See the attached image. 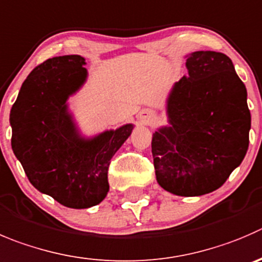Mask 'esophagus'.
I'll use <instances>...</instances> for the list:
<instances>
[{"mask_svg": "<svg viewBox=\"0 0 262 262\" xmlns=\"http://www.w3.org/2000/svg\"><path fill=\"white\" fill-rule=\"evenodd\" d=\"M140 118H141V121L148 122L149 119L151 118V114L150 113H146V112H141V113H140Z\"/></svg>", "mask_w": 262, "mask_h": 262, "instance_id": "esophagus-1", "label": "esophagus"}]
</instances>
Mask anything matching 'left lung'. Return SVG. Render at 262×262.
Segmentation results:
<instances>
[{"mask_svg": "<svg viewBox=\"0 0 262 262\" xmlns=\"http://www.w3.org/2000/svg\"><path fill=\"white\" fill-rule=\"evenodd\" d=\"M186 68L167 100L171 126L153 134L151 154L164 190L195 196L220 188L242 163L251 113L245 83L225 54L195 51Z\"/></svg>", "mask_w": 262, "mask_h": 262, "instance_id": "obj_1", "label": "left lung"}]
</instances>
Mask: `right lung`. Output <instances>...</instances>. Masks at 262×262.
I'll return each mask as SVG.
<instances>
[{"label":"right lung","instance_id":"add662e5","mask_svg":"<svg viewBox=\"0 0 262 262\" xmlns=\"http://www.w3.org/2000/svg\"><path fill=\"white\" fill-rule=\"evenodd\" d=\"M84 59H47L21 84L10 112L11 148L27 178L41 193L69 208H89L109 191L112 157L133 133V124L92 139L79 136L67 100L86 81Z\"/></svg>","mask_w":262,"mask_h":262}]
</instances>
